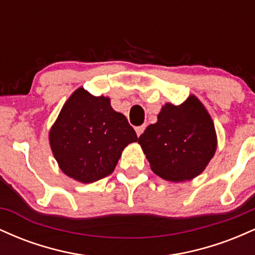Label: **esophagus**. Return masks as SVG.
Listing matches in <instances>:
<instances>
[{
    "label": "esophagus",
    "mask_w": 255,
    "mask_h": 255,
    "mask_svg": "<svg viewBox=\"0 0 255 255\" xmlns=\"http://www.w3.org/2000/svg\"><path fill=\"white\" fill-rule=\"evenodd\" d=\"M145 128H146V125H142V126H139V127H136V128H135L136 135H137V136H140V135H141V134L144 133Z\"/></svg>",
    "instance_id": "esophagus-1"
}]
</instances>
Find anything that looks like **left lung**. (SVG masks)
Segmentation results:
<instances>
[{"instance_id":"1","label":"left lung","mask_w":255,"mask_h":255,"mask_svg":"<svg viewBox=\"0 0 255 255\" xmlns=\"http://www.w3.org/2000/svg\"><path fill=\"white\" fill-rule=\"evenodd\" d=\"M139 136V142L154 174L180 182L205 170L217 148L215 125L195 96L181 105L166 103Z\"/></svg>"}]
</instances>
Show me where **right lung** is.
<instances>
[{
	"label": "right lung",
	"mask_w": 255,
	"mask_h": 255,
	"mask_svg": "<svg viewBox=\"0 0 255 255\" xmlns=\"http://www.w3.org/2000/svg\"><path fill=\"white\" fill-rule=\"evenodd\" d=\"M50 147L61 170L83 183L107 177L124 148L137 140L135 130L110 99L78 89L61 109L49 133Z\"/></svg>",
	"instance_id": "add662e5"
}]
</instances>
